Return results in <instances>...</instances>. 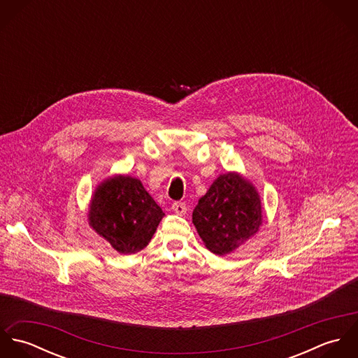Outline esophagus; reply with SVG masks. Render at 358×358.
Listing matches in <instances>:
<instances>
[{"mask_svg":"<svg viewBox=\"0 0 358 358\" xmlns=\"http://www.w3.org/2000/svg\"><path fill=\"white\" fill-rule=\"evenodd\" d=\"M172 210L176 212L178 215H185L186 210H187V206H186L185 203H182V201H176V203L172 204Z\"/></svg>","mask_w":358,"mask_h":358,"instance_id":"obj_1","label":"esophagus"}]
</instances>
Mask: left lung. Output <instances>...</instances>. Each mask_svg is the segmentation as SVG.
I'll return each mask as SVG.
<instances>
[{"mask_svg": "<svg viewBox=\"0 0 358 358\" xmlns=\"http://www.w3.org/2000/svg\"><path fill=\"white\" fill-rule=\"evenodd\" d=\"M193 223L210 252H233L262 224V205L255 186L236 172L220 175L199 200Z\"/></svg>", "mask_w": 358, "mask_h": 358, "instance_id": "left-lung-1", "label": "left lung"}]
</instances>
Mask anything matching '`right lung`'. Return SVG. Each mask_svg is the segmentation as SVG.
I'll return each mask as SVG.
<instances>
[{
  "label": "right lung",
  "mask_w": 358,
  "mask_h": 358,
  "mask_svg": "<svg viewBox=\"0 0 358 358\" xmlns=\"http://www.w3.org/2000/svg\"><path fill=\"white\" fill-rule=\"evenodd\" d=\"M164 215L139 179L115 175L96 187L88 220L115 251L131 255L150 243Z\"/></svg>",
  "instance_id": "1"
}]
</instances>
